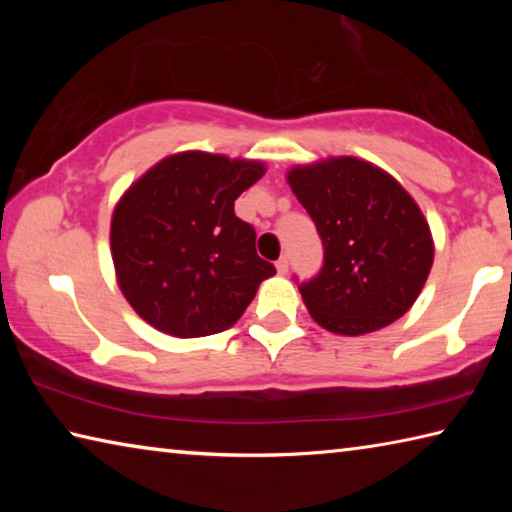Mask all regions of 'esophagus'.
I'll return each instance as SVG.
<instances>
[{
	"instance_id": "1",
	"label": "esophagus",
	"mask_w": 512,
	"mask_h": 512,
	"mask_svg": "<svg viewBox=\"0 0 512 512\" xmlns=\"http://www.w3.org/2000/svg\"><path fill=\"white\" fill-rule=\"evenodd\" d=\"M275 268H277V273H280V275H287V271H289V257L284 255V257L277 259V262H275Z\"/></svg>"
}]
</instances>
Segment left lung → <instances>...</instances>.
<instances>
[{
	"instance_id": "left-lung-1",
	"label": "left lung",
	"mask_w": 512,
	"mask_h": 512,
	"mask_svg": "<svg viewBox=\"0 0 512 512\" xmlns=\"http://www.w3.org/2000/svg\"><path fill=\"white\" fill-rule=\"evenodd\" d=\"M291 192L325 248L300 293L327 332L361 336L395 323L418 300L433 264V237L413 196L391 173L341 155L287 171Z\"/></svg>"
}]
</instances>
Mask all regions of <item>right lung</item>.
Here are the masks:
<instances>
[{
    "label": "right lung",
    "instance_id": "1",
    "mask_svg": "<svg viewBox=\"0 0 512 512\" xmlns=\"http://www.w3.org/2000/svg\"><path fill=\"white\" fill-rule=\"evenodd\" d=\"M266 173L262 160L173 153L135 180L115 205L110 255L135 314L162 334L196 339L237 323L275 266L235 201Z\"/></svg>",
    "mask_w": 512,
    "mask_h": 512
}]
</instances>
